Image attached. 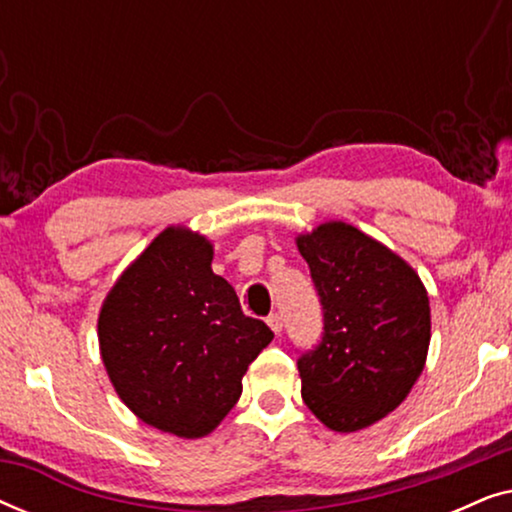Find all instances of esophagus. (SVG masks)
I'll return each instance as SVG.
<instances>
[{
	"label": "esophagus",
	"mask_w": 512,
	"mask_h": 512,
	"mask_svg": "<svg viewBox=\"0 0 512 512\" xmlns=\"http://www.w3.org/2000/svg\"><path fill=\"white\" fill-rule=\"evenodd\" d=\"M265 321H268V326H270V331H272V333H275V335L282 333V317H279L277 312H272L270 317L265 319Z\"/></svg>",
	"instance_id": "esophagus-1"
}]
</instances>
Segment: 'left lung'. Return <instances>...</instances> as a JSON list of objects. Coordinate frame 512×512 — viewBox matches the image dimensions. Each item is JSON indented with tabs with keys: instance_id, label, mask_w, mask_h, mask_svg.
<instances>
[{
	"instance_id": "1",
	"label": "left lung",
	"mask_w": 512,
	"mask_h": 512,
	"mask_svg": "<svg viewBox=\"0 0 512 512\" xmlns=\"http://www.w3.org/2000/svg\"><path fill=\"white\" fill-rule=\"evenodd\" d=\"M296 244L324 310L321 342L298 359L303 401L328 429H366L422 375L429 296L401 256L349 223H321Z\"/></svg>"
}]
</instances>
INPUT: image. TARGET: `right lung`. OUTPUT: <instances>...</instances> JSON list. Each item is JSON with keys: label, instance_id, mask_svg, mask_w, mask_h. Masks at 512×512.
Instances as JSON below:
<instances>
[{"label": "right lung", "instance_id": "add662e5", "mask_svg": "<svg viewBox=\"0 0 512 512\" xmlns=\"http://www.w3.org/2000/svg\"><path fill=\"white\" fill-rule=\"evenodd\" d=\"M212 258L207 237L165 228L118 277L97 319L116 394L144 424L179 438L221 424L249 363L275 338L242 312Z\"/></svg>", "mask_w": 512, "mask_h": 512}]
</instances>
